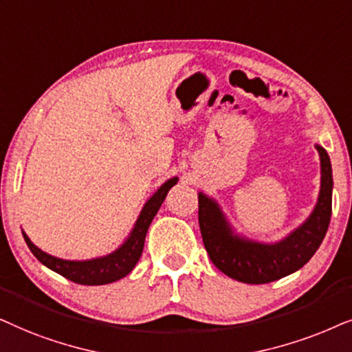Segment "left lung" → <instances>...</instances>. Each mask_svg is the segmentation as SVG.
<instances>
[{
	"label": "left lung",
	"mask_w": 352,
	"mask_h": 352,
	"mask_svg": "<svg viewBox=\"0 0 352 352\" xmlns=\"http://www.w3.org/2000/svg\"><path fill=\"white\" fill-rule=\"evenodd\" d=\"M320 156V191L309 217L275 243L251 240L236 233L217 201L203 191L199 199V228L204 248L220 272L251 285L270 283L306 265L322 245L331 217L333 175L329 154L316 144Z\"/></svg>",
	"instance_id": "8db88e82"
}]
</instances>
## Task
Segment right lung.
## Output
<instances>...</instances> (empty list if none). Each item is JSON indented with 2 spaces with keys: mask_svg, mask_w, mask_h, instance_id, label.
<instances>
[{
  "mask_svg": "<svg viewBox=\"0 0 352 352\" xmlns=\"http://www.w3.org/2000/svg\"><path fill=\"white\" fill-rule=\"evenodd\" d=\"M179 182V177H172L167 182L159 186L154 191V195L144 203L142 212H140L137 222H135L132 232L129 233V236L125 238V241L114 250L109 254L93 257V259L87 261H69V259H60V257L51 256L48 252L41 251L38 246H35L29 236L25 235V232L22 230L23 240H25L27 246L32 251L36 259L41 264L48 267L56 274L63 275L70 282L78 283V285H107L117 280L124 278L125 275H129L133 270V267L137 265L143 252L144 246V238H146L148 228L151 225L154 215L157 214L159 208L166 199L168 190Z\"/></svg>",
  "mask_w": 352,
  "mask_h": 352,
  "instance_id": "add662e5",
  "label": "right lung"
}]
</instances>
